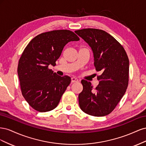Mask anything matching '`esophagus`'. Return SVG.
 I'll list each match as a JSON object with an SVG mask.
<instances>
[{"label":"esophagus","mask_w":146,"mask_h":146,"mask_svg":"<svg viewBox=\"0 0 146 146\" xmlns=\"http://www.w3.org/2000/svg\"><path fill=\"white\" fill-rule=\"evenodd\" d=\"M78 82V80L77 78H75V77L71 78V83H76Z\"/></svg>","instance_id":"34e87169"}]
</instances>
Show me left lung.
Returning a JSON list of instances; mask_svg holds the SVG:
<instances>
[{
    "label": "left lung",
    "mask_w": 146,
    "mask_h": 146,
    "mask_svg": "<svg viewBox=\"0 0 146 146\" xmlns=\"http://www.w3.org/2000/svg\"><path fill=\"white\" fill-rule=\"evenodd\" d=\"M93 53L99 85L93 92L90 82L82 80L83 91L78 95L81 110L94 116L110 114L124 95L129 83V60L123 47L102 30L84 29L75 31Z\"/></svg>",
    "instance_id": "1"
}]
</instances>
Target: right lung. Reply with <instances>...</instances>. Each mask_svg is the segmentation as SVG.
Wrapping results in <instances>:
<instances>
[{
	"instance_id": "right-lung-1",
	"label": "right lung",
	"mask_w": 146,
	"mask_h": 146,
	"mask_svg": "<svg viewBox=\"0 0 146 146\" xmlns=\"http://www.w3.org/2000/svg\"><path fill=\"white\" fill-rule=\"evenodd\" d=\"M80 40L68 30L42 33L30 41L19 61L17 74L22 94L28 104L39 112L55 108L71 81L48 69L55 66L64 47L70 41Z\"/></svg>"
}]
</instances>
